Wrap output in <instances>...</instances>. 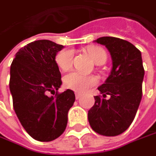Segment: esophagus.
I'll return each instance as SVG.
<instances>
[{"label":"esophagus","mask_w":156,"mask_h":156,"mask_svg":"<svg viewBox=\"0 0 156 156\" xmlns=\"http://www.w3.org/2000/svg\"><path fill=\"white\" fill-rule=\"evenodd\" d=\"M81 96H82V93H79V92H76V93H75V98H76V99L80 98Z\"/></svg>","instance_id":"obj_1"}]
</instances>
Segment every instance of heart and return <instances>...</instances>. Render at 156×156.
<instances>
[{"instance_id":"1","label":"heart","mask_w":156,"mask_h":156,"mask_svg":"<svg viewBox=\"0 0 156 156\" xmlns=\"http://www.w3.org/2000/svg\"><path fill=\"white\" fill-rule=\"evenodd\" d=\"M73 50L72 49H63L56 54L55 61L57 66L63 70L67 71L73 66ZM88 54L92 61L98 64L99 62H105L106 59V51L98 48L92 47L88 50ZM64 85L74 91L83 92L85 91L88 88L94 86L97 84V78L92 75H85L78 72H71L66 74L63 78Z\"/></svg>"}]
</instances>
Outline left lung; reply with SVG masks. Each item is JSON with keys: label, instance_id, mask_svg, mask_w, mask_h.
<instances>
[{"label": "left lung", "instance_id": "8db88e82", "mask_svg": "<svg viewBox=\"0 0 156 156\" xmlns=\"http://www.w3.org/2000/svg\"><path fill=\"white\" fill-rule=\"evenodd\" d=\"M96 41L110 52L113 68L105 83L98 88L103 97H94L88 119L95 132L113 137L124 132L135 118L142 98L145 70L141 52L130 42L109 36ZM106 94L110 97L108 100Z\"/></svg>", "mask_w": 156, "mask_h": 156}]
</instances>
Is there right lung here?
Returning a JSON list of instances; mask_svg holds the SVG:
<instances>
[{
    "mask_svg": "<svg viewBox=\"0 0 156 156\" xmlns=\"http://www.w3.org/2000/svg\"><path fill=\"white\" fill-rule=\"evenodd\" d=\"M63 47L49 40L30 42L17 51L10 66L15 113L23 128L38 141H52L65 131L75 100L71 90L58 92L62 81L55 57ZM50 93L55 96L49 97Z\"/></svg>",
    "mask_w": 156,
    "mask_h": 156,
    "instance_id": "right-lung-1",
    "label": "right lung"
}]
</instances>
